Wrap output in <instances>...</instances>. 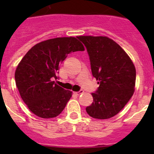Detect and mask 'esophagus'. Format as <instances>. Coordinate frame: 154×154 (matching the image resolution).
Wrapping results in <instances>:
<instances>
[{
	"label": "esophagus",
	"mask_w": 154,
	"mask_h": 154,
	"mask_svg": "<svg viewBox=\"0 0 154 154\" xmlns=\"http://www.w3.org/2000/svg\"><path fill=\"white\" fill-rule=\"evenodd\" d=\"M82 92H83V90H79V92H75V95H77V96H79V95L82 94Z\"/></svg>",
	"instance_id": "esophagus-1"
}]
</instances>
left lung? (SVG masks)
<instances>
[{
	"label": "left lung",
	"mask_w": 154,
	"mask_h": 154,
	"mask_svg": "<svg viewBox=\"0 0 154 154\" xmlns=\"http://www.w3.org/2000/svg\"><path fill=\"white\" fill-rule=\"evenodd\" d=\"M89 54L93 77L99 86L92 93L93 103L86 107L91 117L109 119L119 113L133 95L136 69L126 51L103 36L77 37Z\"/></svg>",
	"instance_id": "1"
}]
</instances>
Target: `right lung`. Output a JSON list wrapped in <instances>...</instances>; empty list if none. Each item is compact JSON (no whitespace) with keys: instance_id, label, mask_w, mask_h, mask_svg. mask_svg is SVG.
<instances>
[{"instance_id":"add662e5","label":"right lung","mask_w":154,"mask_h":154,"mask_svg":"<svg viewBox=\"0 0 154 154\" xmlns=\"http://www.w3.org/2000/svg\"><path fill=\"white\" fill-rule=\"evenodd\" d=\"M74 37L56 38L38 43L26 53L15 71V82L28 109L44 119L56 117L63 111L72 92L57 85L60 64L71 52L84 51Z\"/></svg>"}]
</instances>
